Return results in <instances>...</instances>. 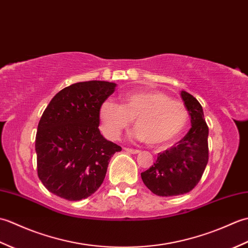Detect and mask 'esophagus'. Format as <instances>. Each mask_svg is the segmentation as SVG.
Instances as JSON below:
<instances>
[{
    "label": "esophagus",
    "instance_id": "34e87169",
    "mask_svg": "<svg viewBox=\"0 0 248 248\" xmlns=\"http://www.w3.org/2000/svg\"><path fill=\"white\" fill-rule=\"evenodd\" d=\"M124 150L129 152V154H133V155H136V154H139V152H140V150L132 149V148H124Z\"/></svg>",
    "mask_w": 248,
    "mask_h": 248
}]
</instances>
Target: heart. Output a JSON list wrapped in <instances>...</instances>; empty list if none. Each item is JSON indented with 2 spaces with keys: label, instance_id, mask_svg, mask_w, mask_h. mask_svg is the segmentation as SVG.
Returning a JSON list of instances; mask_svg holds the SVG:
<instances>
[{
  "label": "heart",
  "instance_id": "b5f03b06",
  "mask_svg": "<svg viewBox=\"0 0 248 248\" xmlns=\"http://www.w3.org/2000/svg\"><path fill=\"white\" fill-rule=\"evenodd\" d=\"M133 136L150 146H163L178 139L188 120L183 102L157 91H138L124 94L121 105L104 101L99 108L100 128L109 140H117L131 124Z\"/></svg>",
  "mask_w": 248,
  "mask_h": 248
}]
</instances>
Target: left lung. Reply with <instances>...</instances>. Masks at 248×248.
<instances>
[{"label":"left lung","mask_w":248,"mask_h":248,"mask_svg":"<svg viewBox=\"0 0 248 248\" xmlns=\"http://www.w3.org/2000/svg\"><path fill=\"white\" fill-rule=\"evenodd\" d=\"M192 128L178 143L157 155L155 163L141 172V180L157 196H178L197 186L209 160L208 134L202 107L191 93L181 92Z\"/></svg>","instance_id":"obj_1"}]
</instances>
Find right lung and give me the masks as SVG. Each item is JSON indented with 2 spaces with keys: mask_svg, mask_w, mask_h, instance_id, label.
Returning <instances> with one entry per match:
<instances>
[{
  "mask_svg": "<svg viewBox=\"0 0 248 248\" xmlns=\"http://www.w3.org/2000/svg\"><path fill=\"white\" fill-rule=\"evenodd\" d=\"M105 81L78 82L57 93L41 116L35 150L46 188L70 202L85 199L101 186L110 157L121 147L99 130V108L115 91Z\"/></svg>",
  "mask_w": 248,
  "mask_h": 248,
  "instance_id": "obj_1",
  "label": "right lung"
}]
</instances>
